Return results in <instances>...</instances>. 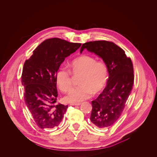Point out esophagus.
Returning <instances> with one entry per match:
<instances>
[{"instance_id": "esophagus-1", "label": "esophagus", "mask_w": 157, "mask_h": 157, "mask_svg": "<svg viewBox=\"0 0 157 157\" xmlns=\"http://www.w3.org/2000/svg\"><path fill=\"white\" fill-rule=\"evenodd\" d=\"M70 105H80L81 103H71Z\"/></svg>"}]
</instances>
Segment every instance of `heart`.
Masks as SVG:
<instances>
[{
  "label": "heart",
  "instance_id": "obj_1",
  "mask_svg": "<svg viewBox=\"0 0 157 157\" xmlns=\"http://www.w3.org/2000/svg\"><path fill=\"white\" fill-rule=\"evenodd\" d=\"M71 70L62 67L57 72L56 80L59 89L68 92L73 86V75H81L78 87L73 89L65 97L68 102L82 101L97 94L105 87L109 79L107 65L102 61L89 55H82L74 59L70 64Z\"/></svg>",
  "mask_w": 157,
  "mask_h": 157
}]
</instances>
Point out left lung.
Listing matches in <instances>:
<instances>
[{
    "mask_svg": "<svg viewBox=\"0 0 157 157\" xmlns=\"http://www.w3.org/2000/svg\"><path fill=\"white\" fill-rule=\"evenodd\" d=\"M84 48L101 57L108 67L107 85L92 101L90 117L95 126L107 128L119 119L125 107L134 84L133 65L124 50L113 42L95 40L84 43L81 53Z\"/></svg>",
    "mask_w": 157,
    "mask_h": 157,
    "instance_id": "1",
    "label": "left lung"
}]
</instances>
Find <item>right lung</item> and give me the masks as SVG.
I'll return each instance as SVG.
<instances>
[{
  "mask_svg": "<svg viewBox=\"0 0 157 157\" xmlns=\"http://www.w3.org/2000/svg\"><path fill=\"white\" fill-rule=\"evenodd\" d=\"M81 45L60 38L47 39L24 63L21 84L25 101L40 129L57 127L62 121L68 105L57 103L56 74L65 59Z\"/></svg>",
  "mask_w": 157,
  "mask_h": 157,
  "instance_id": "1",
  "label": "right lung"
}]
</instances>
